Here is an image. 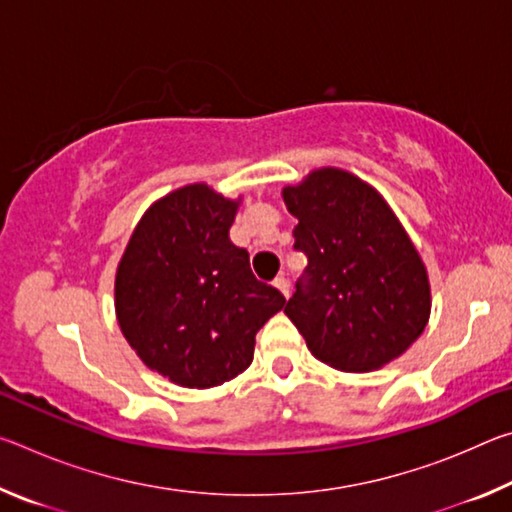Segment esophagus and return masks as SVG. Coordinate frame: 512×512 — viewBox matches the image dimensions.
Listing matches in <instances>:
<instances>
[{
  "instance_id": "esophagus-1",
  "label": "esophagus",
  "mask_w": 512,
  "mask_h": 512,
  "mask_svg": "<svg viewBox=\"0 0 512 512\" xmlns=\"http://www.w3.org/2000/svg\"><path fill=\"white\" fill-rule=\"evenodd\" d=\"M273 284H275L277 289H280V291L284 293V296L289 298V280H287V277H284V275H277L275 280H273Z\"/></svg>"
}]
</instances>
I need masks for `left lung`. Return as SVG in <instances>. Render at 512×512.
I'll return each instance as SVG.
<instances>
[{
  "mask_svg": "<svg viewBox=\"0 0 512 512\" xmlns=\"http://www.w3.org/2000/svg\"><path fill=\"white\" fill-rule=\"evenodd\" d=\"M307 266L284 314L318 361L368 372L422 334L431 296L424 264L375 189L341 169H318L284 189Z\"/></svg>",
  "mask_w": 512,
  "mask_h": 512,
  "instance_id": "1",
  "label": "left lung"
}]
</instances>
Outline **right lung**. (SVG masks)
I'll use <instances>...</instances> for the list:
<instances>
[{"label":"right lung","mask_w":512,"mask_h":512,"mask_svg":"<svg viewBox=\"0 0 512 512\" xmlns=\"http://www.w3.org/2000/svg\"><path fill=\"white\" fill-rule=\"evenodd\" d=\"M237 203L207 185L176 189L137 223L115 280L126 341L146 366L187 388L244 372L255 334L287 300L250 271L228 232Z\"/></svg>","instance_id":"1"}]
</instances>
